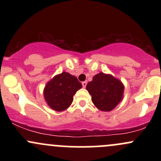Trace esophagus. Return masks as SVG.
<instances>
[{
    "mask_svg": "<svg viewBox=\"0 0 161 161\" xmlns=\"http://www.w3.org/2000/svg\"><path fill=\"white\" fill-rule=\"evenodd\" d=\"M82 84L83 88H86V86H87V82H86V81H84V82H82Z\"/></svg>",
    "mask_w": 161,
    "mask_h": 161,
    "instance_id": "1",
    "label": "esophagus"
}]
</instances>
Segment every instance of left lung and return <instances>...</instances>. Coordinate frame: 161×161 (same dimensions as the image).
<instances>
[{
    "label": "left lung",
    "mask_w": 161,
    "mask_h": 161,
    "mask_svg": "<svg viewBox=\"0 0 161 161\" xmlns=\"http://www.w3.org/2000/svg\"><path fill=\"white\" fill-rule=\"evenodd\" d=\"M86 89L96 108L102 111H110L123 99L124 86L112 75L100 73L87 84Z\"/></svg>",
    "instance_id": "1"
}]
</instances>
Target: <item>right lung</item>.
I'll return each mask as SVG.
<instances>
[{"label": "right lung", "instance_id": "add662e5", "mask_svg": "<svg viewBox=\"0 0 161 161\" xmlns=\"http://www.w3.org/2000/svg\"><path fill=\"white\" fill-rule=\"evenodd\" d=\"M82 87L76 77L63 72L46 84L44 89L45 101L53 110L64 111L71 105L73 95Z\"/></svg>", "mask_w": 161, "mask_h": 161}]
</instances>
